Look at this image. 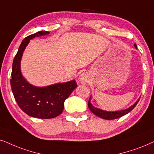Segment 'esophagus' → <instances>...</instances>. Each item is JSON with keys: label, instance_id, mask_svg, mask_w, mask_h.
<instances>
[{"label": "esophagus", "instance_id": "obj_1", "mask_svg": "<svg viewBox=\"0 0 154 154\" xmlns=\"http://www.w3.org/2000/svg\"><path fill=\"white\" fill-rule=\"evenodd\" d=\"M79 80L82 84V85H86V84L88 83V82H89V80H88L87 75H86L85 73H82L80 76H79Z\"/></svg>", "mask_w": 154, "mask_h": 154}]
</instances>
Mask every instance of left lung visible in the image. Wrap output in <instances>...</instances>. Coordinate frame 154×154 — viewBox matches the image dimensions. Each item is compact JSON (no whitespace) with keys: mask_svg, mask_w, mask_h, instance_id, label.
I'll return each mask as SVG.
<instances>
[{"mask_svg":"<svg viewBox=\"0 0 154 154\" xmlns=\"http://www.w3.org/2000/svg\"><path fill=\"white\" fill-rule=\"evenodd\" d=\"M134 47L137 48V45L134 44ZM91 98L90 97L89 102H88V107H89V110L93 112L94 115H96V116L99 117V118L105 119V120H114V119H117L120 118V117L125 116V115L128 114V112H130L131 110L134 109V108L137 106V104L138 103L140 98H139L135 103L133 104L132 106H131L130 107L125 110H118V111H106V110H103L100 109V108H97L92 105L91 103Z\"/></svg>","mask_w":154,"mask_h":154,"instance_id":"1","label":"left lung"}]
</instances>
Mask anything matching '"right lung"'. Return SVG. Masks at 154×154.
Here are the masks:
<instances>
[{
    "label": "right lung",
    "mask_w": 154,
    "mask_h": 154,
    "mask_svg": "<svg viewBox=\"0 0 154 154\" xmlns=\"http://www.w3.org/2000/svg\"><path fill=\"white\" fill-rule=\"evenodd\" d=\"M48 34L49 32L41 31L24 38L14 58L10 79L13 96L19 107L28 116L41 119L56 118L62 113L65 99L77 87L75 80L36 87L29 83L22 75L20 63L24 49L31 39Z\"/></svg>",
    "instance_id": "obj_1"
}]
</instances>
